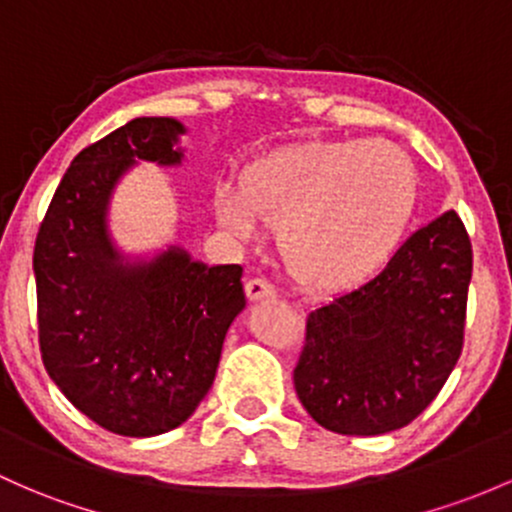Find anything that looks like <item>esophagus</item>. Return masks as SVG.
I'll return each instance as SVG.
<instances>
[{"mask_svg": "<svg viewBox=\"0 0 512 512\" xmlns=\"http://www.w3.org/2000/svg\"><path fill=\"white\" fill-rule=\"evenodd\" d=\"M246 295H249V300H268V298H276V288H273L268 280L263 278H251L249 283H246Z\"/></svg>", "mask_w": 512, "mask_h": 512, "instance_id": "obj_1", "label": "esophagus"}]
</instances>
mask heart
I'll list each match as a JSON object with an SVG mask.
<instances>
[{
	"label": "heart",
	"mask_w": 512,
	"mask_h": 512,
	"mask_svg": "<svg viewBox=\"0 0 512 512\" xmlns=\"http://www.w3.org/2000/svg\"><path fill=\"white\" fill-rule=\"evenodd\" d=\"M417 200L415 166L390 141H312L246 170L244 188L214 192L217 222L251 239L261 219L278 227L285 266L317 290H346L395 254Z\"/></svg>",
	"instance_id": "heart-1"
}]
</instances>
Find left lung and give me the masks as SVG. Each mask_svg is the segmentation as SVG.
<instances>
[{"label":"left lung","mask_w":512,"mask_h":512,"mask_svg":"<svg viewBox=\"0 0 512 512\" xmlns=\"http://www.w3.org/2000/svg\"><path fill=\"white\" fill-rule=\"evenodd\" d=\"M471 241L454 210L395 251L361 288L307 315L295 393L317 425L371 437L415 420L464 346Z\"/></svg>","instance_id":"8db88e82"}]
</instances>
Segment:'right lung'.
<instances>
[{
  "instance_id": "obj_1",
  "label": "right lung",
  "mask_w": 512,
  "mask_h": 512,
  "mask_svg": "<svg viewBox=\"0 0 512 512\" xmlns=\"http://www.w3.org/2000/svg\"><path fill=\"white\" fill-rule=\"evenodd\" d=\"M183 134L178 119L139 117L82 148L36 236L43 366L82 415L124 437L188 420L246 307L236 263L207 266L180 246L134 258L109 232L119 180L136 161L180 166Z\"/></svg>"
}]
</instances>
